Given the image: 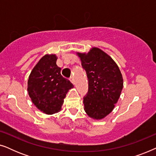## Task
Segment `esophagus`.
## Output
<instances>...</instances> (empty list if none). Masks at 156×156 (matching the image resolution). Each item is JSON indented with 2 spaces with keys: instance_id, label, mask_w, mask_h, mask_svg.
Returning a JSON list of instances; mask_svg holds the SVG:
<instances>
[{
  "instance_id": "esophagus-1",
  "label": "esophagus",
  "mask_w": 156,
  "mask_h": 156,
  "mask_svg": "<svg viewBox=\"0 0 156 156\" xmlns=\"http://www.w3.org/2000/svg\"><path fill=\"white\" fill-rule=\"evenodd\" d=\"M69 80H70V82H71L72 84H74V76H70V78H69Z\"/></svg>"
}]
</instances>
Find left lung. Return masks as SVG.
Masks as SVG:
<instances>
[{
  "label": "left lung",
  "instance_id": "8db88e82",
  "mask_svg": "<svg viewBox=\"0 0 156 156\" xmlns=\"http://www.w3.org/2000/svg\"><path fill=\"white\" fill-rule=\"evenodd\" d=\"M76 54L89 81V91L84 97V111L89 117L102 119L114 109L120 97L123 80L120 69L112 57L98 48L88 53Z\"/></svg>",
  "mask_w": 156,
  "mask_h": 156
}]
</instances>
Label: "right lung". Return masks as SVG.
Wrapping results in <instances>:
<instances>
[{
    "instance_id": "obj_1",
    "label": "right lung",
    "mask_w": 156,
    "mask_h": 156,
    "mask_svg": "<svg viewBox=\"0 0 156 156\" xmlns=\"http://www.w3.org/2000/svg\"><path fill=\"white\" fill-rule=\"evenodd\" d=\"M55 55H45L40 59L30 74L27 91L33 103L46 114L61 110L64 99L73 84L61 74Z\"/></svg>"
}]
</instances>
